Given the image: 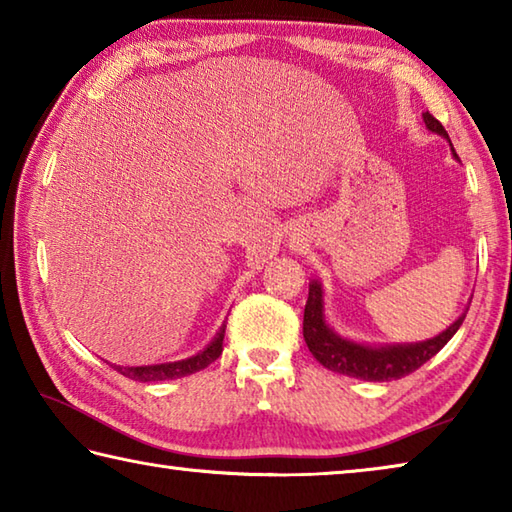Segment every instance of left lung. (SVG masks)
<instances>
[{"label": "left lung", "instance_id": "1", "mask_svg": "<svg viewBox=\"0 0 512 512\" xmlns=\"http://www.w3.org/2000/svg\"><path fill=\"white\" fill-rule=\"evenodd\" d=\"M422 119L424 126H427L431 133L445 137L449 146H452V140H449L447 131L436 117L424 112ZM454 158L458 160L456 151ZM465 314L467 311H463V314L438 336H433V339L427 341L393 345L359 343L348 339V336H341L339 332H334V327H329L325 316L323 284H320V280H311L309 298L305 305V320H302V336H305V343L309 352L314 354V359L318 363H323L327 370L339 372V375L357 377L363 381H391L406 377L409 372L418 370L422 363L436 357V354L449 343V339L458 332V327L463 325Z\"/></svg>", "mask_w": 512, "mask_h": 512}]
</instances>
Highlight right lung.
Segmentation results:
<instances>
[{"mask_svg": "<svg viewBox=\"0 0 512 512\" xmlns=\"http://www.w3.org/2000/svg\"><path fill=\"white\" fill-rule=\"evenodd\" d=\"M223 336H225V323L219 327V332H216L214 339L207 343L203 350L192 354V357L180 359V361L153 363V366H115V370L135 381H164V379L187 377L192 375V372L207 368L212 361L219 359V354L223 352Z\"/></svg>", "mask_w": 512, "mask_h": 512, "instance_id": "1", "label": "right lung"}]
</instances>
